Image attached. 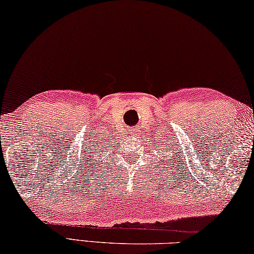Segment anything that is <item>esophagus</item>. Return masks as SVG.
I'll return each instance as SVG.
<instances>
[{"instance_id":"esophagus-1","label":"esophagus","mask_w":254,"mask_h":254,"mask_svg":"<svg viewBox=\"0 0 254 254\" xmlns=\"http://www.w3.org/2000/svg\"><path fill=\"white\" fill-rule=\"evenodd\" d=\"M130 135H131L132 138H135V137L137 136V130H136V129H131V131H130Z\"/></svg>"}]
</instances>
